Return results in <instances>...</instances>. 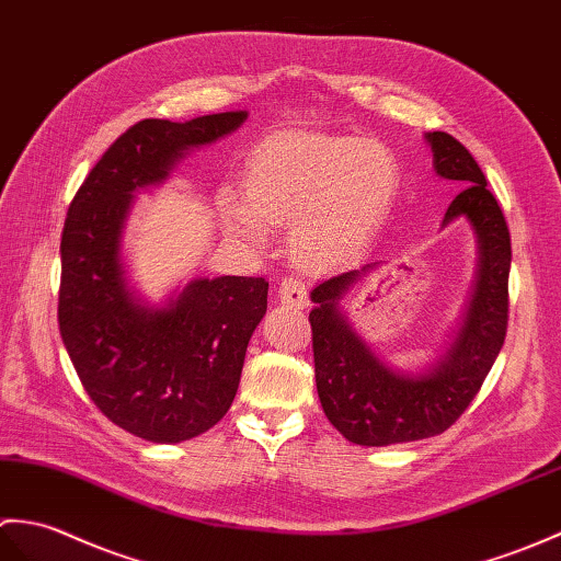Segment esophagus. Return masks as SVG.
I'll list each match as a JSON object with an SVG mask.
<instances>
[{"label": "esophagus", "mask_w": 561, "mask_h": 561, "mask_svg": "<svg viewBox=\"0 0 561 561\" xmlns=\"http://www.w3.org/2000/svg\"><path fill=\"white\" fill-rule=\"evenodd\" d=\"M278 297L285 307H293V309H305L309 305V293L305 288V283L297 276H285L280 280Z\"/></svg>", "instance_id": "1"}]
</instances>
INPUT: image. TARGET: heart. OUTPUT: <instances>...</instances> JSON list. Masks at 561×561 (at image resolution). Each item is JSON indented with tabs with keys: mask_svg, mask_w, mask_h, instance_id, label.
I'll return each instance as SVG.
<instances>
[{
	"mask_svg": "<svg viewBox=\"0 0 561 561\" xmlns=\"http://www.w3.org/2000/svg\"><path fill=\"white\" fill-rule=\"evenodd\" d=\"M242 190L244 204H226L230 232L259 242L264 222H293V254L329 264L377 230L398 190V163L357 136H283L252 156Z\"/></svg>",
	"mask_w": 561,
	"mask_h": 561,
	"instance_id": "heart-1",
	"label": "heart"
}]
</instances>
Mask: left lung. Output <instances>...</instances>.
Here are the masks:
<instances>
[{
	"label": "left lung",
	"mask_w": 561,
	"mask_h": 561,
	"mask_svg": "<svg viewBox=\"0 0 561 561\" xmlns=\"http://www.w3.org/2000/svg\"><path fill=\"white\" fill-rule=\"evenodd\" d=\"M427 141L437 175L463 186L446 208L444 226L466 216L478 232L476 293L451 351L425 375L408 377L379 363L339 309L343 295L375 264L339 273L312 290L317 307L309 323L319 401L331 425L359 446L417 442L449 430L478 396L506 339L512 268L506 218L463 144L446 131L427 134Z\"/></svg>",
	"instance_id": "1"
}]
</instances>
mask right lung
<instances>
[{
	"label": "right lung",
	"instance_id": "add662e5",
	"mask_svg": "<svg viewBox=\"0 0 561 561\" xmlns=\"http://www.w3.org/2000/svg\"><path fill=\"white\" fill-rule=\"evenodd\" d=\"M244 117L136 122L83 180L61 230L57 319L73 369L107 420L156 444L198 437L228 413L268 280L202 278L163 309L144 307L124 283V218L136 190L163 182L186 148L220 139Z\"/></svg>",
	"mask_w": 561,
	"mask_h": 561
}]
</instances>
